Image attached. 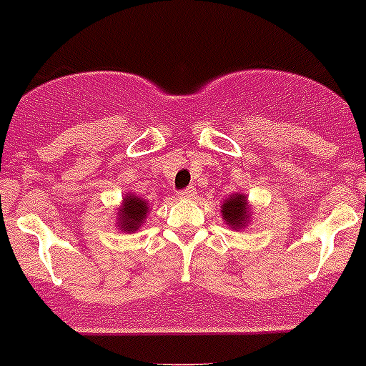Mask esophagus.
Here are the masks:
<instances>
[{
	"mask_svg": "<svg viewBox=\"0 0 366 366\" xmlns=\"http://www.w3.org/2000/svg\"><path fill=\"white\" fill-rule=\"evenodd\" d=\"M197 194V191H194V187H185V189H181V191H177V197L179 198H192Z\"/></svg>",
	"mask_w": 366,
	"mask_h": 366,
	"instance_id": "obj_1",
	"label": "esophagus"
}]
</instances>
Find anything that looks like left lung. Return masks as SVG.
<instances>
[{
	"label": "left lung",
	"instance_id": "obj_1",
	"mask_svg": "<svg viewBox=\"0 0 366 366\" xmlns=\"http://www.w3.org/2000/svg\"><path fill=\"white\" fill-rule=\"evenodd\" d=\"M223 219L227 221V224H232V229H239V227H245L247 223V200H245L244 194H232L229 200L223 204Z\"/></svg>",
	"mask_w": 366,
	"mask_h": 366
}]
</instances>
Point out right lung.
Instances as JSON below:
<instances>
[{
    "label": "right lung",
    "instance_id": "right-lung-1",
    "mask_svg": "<svg viewBox=\"0 0 366 366\" xmlns=\"http://www.w3.org/2000/svg\"><path fill=\"white\" fill-rule=\"evenodd\" d=\"M147 204L142 198L127 197L121 209V227L122 230H136L142 227L143 219L147 215Z\"/></svg>",
    "mask_w": 366,
    "mask_h": 366
}]
</instances>
